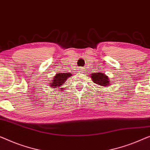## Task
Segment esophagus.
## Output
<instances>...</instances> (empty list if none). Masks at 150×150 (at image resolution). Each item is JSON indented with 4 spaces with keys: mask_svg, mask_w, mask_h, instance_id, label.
Here are the masks:
<instances>
[{
    "mask_svg": "<svg viewBox=\"0 0 150 150\" xmlns=\"http://www.w3.org/2000/svg\"><path fill=\"white\" fill-rule=\"evenodd\" d=\"M79 71L80 72H85V68H79Z\"/></svg>",
    "mask_w": 150,
    "mask_h": 150,
    "instance_id": "obj_1",
    "label": "esophagus"
}]
</instances>
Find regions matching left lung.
<instances>
[{"mask_svg":"<svg viewBox=\"0 0 150 150\" xmlns=\"http://www.w3.org/2000/svg\"><path fill=\"white\" fill-rule=\"evenodd\" d=\"M90 76L92 78V80L94 83L101 85L102 86H109L110 80L105 74L103 73L97 72L95 74H91Z\"/></svg>","mask_w":150,"mask_h":150,"instance_id":"8db88e82","label":"left lung"}]
</instances>
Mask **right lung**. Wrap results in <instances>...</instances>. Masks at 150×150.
Here are the masks:
<instances>
[{
  "instance_id": "right-lung-1",
  "label": "right lung",
  "mask_w": 150,
  "mask_h": 150,
  "mask_svg": "<svg viewBox=\"0 0 150 150\" xmlns=\"http://www.w3.org/2000/svg\"><path fill=\"white\" fill-rule=\"evenodd\" d=\"M70 74L68 73H58L55 76L54 79L52 81L51 86L53 88L60 87V86L63 85L64 82L66 81L68 77L70 76Z\"/></svg>"
}]
</instances>
